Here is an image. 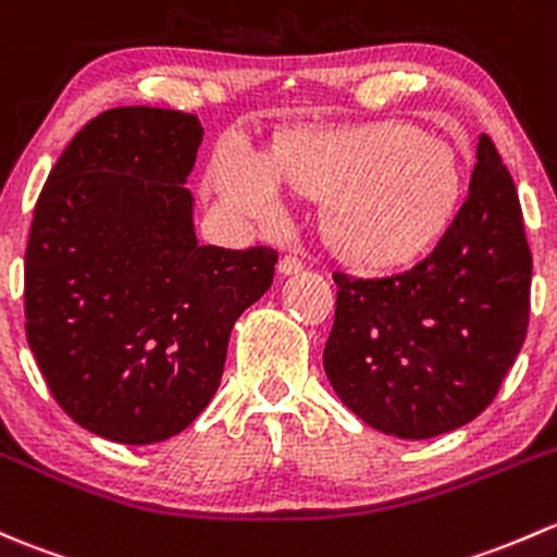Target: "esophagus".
Instances as JSON below:
<instances>
[{"mask_svg":"<svg viewBox=\"0 0 557 557\" xmlns=\"http://www.w3.org/2000/svg\"><path fill=\"white\" fill-rule=\"evenodd\" d=\"M277 269H280V274H285V277H290V274H298V272H301V269H304V261L298 259V256L288 253V256H283V259H280Z\"/></svg>","mask_w":557,"mask_h":557,"instance_id":"obj_1","label":"esophagus"}]
</instances>
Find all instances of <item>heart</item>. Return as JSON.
Returning a JSON list of instances; mask_svg holds the SVG:
<instances>
[{"label": "heart", "mask_w": 557, "mask_h": 557, "mask_svg": "<svg viewBox=\"0 0 557 557\" xmlns=\"http://www.w3.org/2000/svg\"><path fill=\"white\" fill-rule=\"evenodd\" d=\"M215 197L234 215L277 221L283 184L327 200L325 226L349 259L411 261L446 226L459 189L443 140L397 122L355 131H301L269 154L230 140L210 168Z\"/></svg>", "instance_id": "heart-1"}]
</instances>
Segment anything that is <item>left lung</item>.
I'll return each instance as SVG.
<instances>
[{
  "label": "left lung",
  "instance_id": "obj_1",
  "mask_svg": "<svg viewBox=\"0 0 557 557\" xmlns=\"http://www.w3.org/2000/svg\"><path fill=\"white\" fill-rule=\"evenodd\" d=\"M338 285L323 366L344 406L384 435L426 441L499 392L529 327L531 250L512 175L480 133L470 189L424 261Z\"/></svg>",
  "mask_w": 557,
  "mask_h": 557
}]
</instances>
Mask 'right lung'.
Wrapping results in <instances>:
<instances>
[{
  "mask_svg": "<svg viewBox=\"0 0 557 557\" xmlns=\"http://www.w3.org/2000/svg\"><path fill=\"white\" fill-rule=\"evenodd\" d=\"M195 114L120 107L55 162L26 245V336L58 406L87 432L149 446L191 424L224 373L239 314L277 253L200 245L186 189Z\"/></svg>",
  "mask_w": 557,
  "mask_h": 557,
  "instance_id": "add662e5",
  "label": "right lung"
}]
</instances>
